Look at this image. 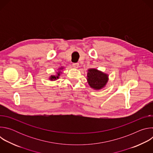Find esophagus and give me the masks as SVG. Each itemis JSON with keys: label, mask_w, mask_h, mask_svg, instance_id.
Masks as SVG:
<instances>
[{"label": "esophagus", "mask_w": 153, "mask_h": 153, "mask_svg": "<svg viewBox=\"0 0 153 153\" xmlns=\"http://www.w3.org/2000/svg\"><path fill=\"white\" fill-rule=\"evenodd\" d=\"M73 66L75 68H78L79 67V63H74L73 64Z\"/></svg>", "instance_id": "obj_1"}]
</instances>
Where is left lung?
Returning <instances> with one entry per match:
<instances>
[{
    "label": "left lung",
    "mask_w": 153,
    "mask_h": 153,
    "mask_svg": "<svg viewBox=\"0 0 153 153\" xmlns=\"http://www.w3.org/2000/svg\"><path fill=\"white\" fill-rule=\"evenodd\" d=\"M108 81V75L95 68H91L87 73V82L90 86L95 90L104 88Z\"/></svg>",
    "instance_id": "1"
}]
</instances>
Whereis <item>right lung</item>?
<instances>
[{"mask_svg": "<svg viewBox=\"0 0 153 153\" xmlns=\"http://www.w3.org/2000/svg\"><path fill=\"white\" fill-rule=\"evenodd\" d=\"M63 67H61L60 68H59V70H63ZM60 73H62L61 71H58V72L57 73V75H56V76H51L50 77L49 79H50V80H52V81L57 80V79L59 78V76H60Z\"/></svg>", "mask_w": 153, "mask_h": 153, "instance_id": "1", "label": "right lung"}]
</instances>
